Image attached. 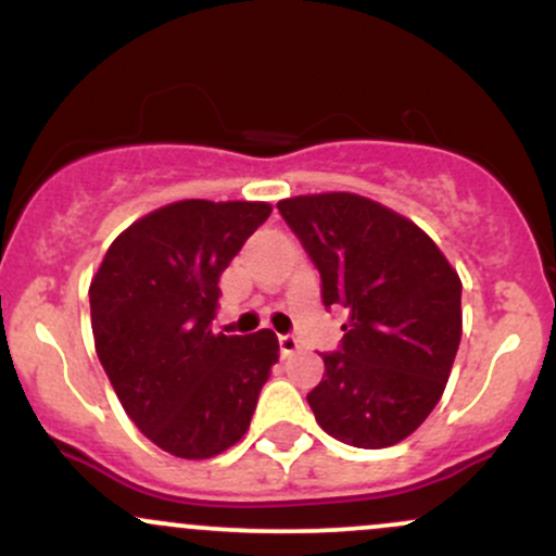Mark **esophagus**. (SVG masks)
<instances>
[{
    "instance_id": "34e87169",
    "label": "esophagus",
    "mask_w": 556,
    "mask_h": 556,
    "mask_svg": "<svg viewBox=\"0 0 556 556\" xmlns=\"http://www.w3.org/2000/svg\"><path fill=\"white\" fill-rule=\"evenodd\" d=\"M298 348H300L298 337H292V334H279V353H282V358H287V355L295 353Z\"/></svg>"
}]
</instances>
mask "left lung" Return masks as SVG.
<instances>
[{
    "label": "left lung",
    "mask_w": 556,
    "mask_h": 556,
    "mask_svg": "<svg viewBox=\"0 0 556 556\" xmlns=\"http://www.w3.org/2000/svg\"><path fill=\"white\" fill-rule=\"evenodd\" d=\"M321 274V300L348 314L321 353L308 405L324 431L381 450L410 437L442 397L463 334V285L429 235L355 193L277 203Z\"/></svg>",
    "instance_id": "1"
}]
</instances>
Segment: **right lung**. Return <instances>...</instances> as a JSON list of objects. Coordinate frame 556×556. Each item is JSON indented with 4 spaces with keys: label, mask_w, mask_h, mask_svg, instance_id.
Returning a JSON list of instances; mask_svg holds the SVG:
<instances>
[{
    "label": "right lung",
    "mask_w": 556,
    "mask_h": 556,
    "mask_svg": "<svg viewBox=\"0 0 556 556\" xmlns=\"http://www.w3.org/2000/svg\"><path fill=\"white\" fill-rule=\"evenodd\" d=\"M269 203L177 201L112 242L88 300L101 366L156 446L206 460L240 442L279 358L271 329L214 334L219 277Z\"/></svg>",
    "instance_id": "obj_1"
}]
</instances>
